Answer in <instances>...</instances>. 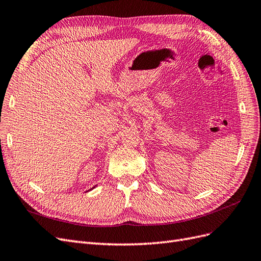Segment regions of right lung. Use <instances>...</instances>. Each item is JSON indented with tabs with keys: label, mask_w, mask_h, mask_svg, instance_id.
I'll return each mask as SVG.
<instances>
[{
	"label": "right lung",
	"mask_w": 261,
	"mask_h": 261,
	"mask_svg": "<svg viewBox=\"0 0 261 261\" xmlns=\"http://www.w3.org/2000/svg\"><path fill=\"white\" fill-rule=\"evenodd\" d=\"M94 187H96V186H94ZM94 187H93V188H94Z\"/></svg>",
	"instance_id": "1"
}]
</instances>
